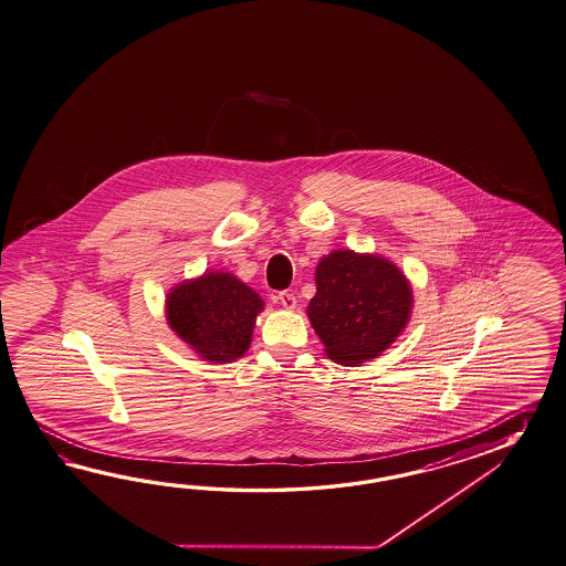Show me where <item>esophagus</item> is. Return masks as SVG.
Segmentation results:
<instances>
[{
    "instance_id": "obj_1",
    "label": "esophagus",
    "mask_w": 566,
    "mask_h": 566,
    "mask_svg": "<svg viewBox=\"0 0 566 566\" xmlns=\"http://www.w3.org/2000/svg\"><path fill=\"white\" fill-rule=\"evenodd\" d=\"M276 302L281 303L285 310H295L297 307V300H295V295L290 293V291H281L276 295Z\"/></svg>"
}]
</instances>
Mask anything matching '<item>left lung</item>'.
Wrapping results in <instances>:
<instances>
[{
	"mask_svg": "<svg viewBox=\"0 0 566 566\" xmlns=\"http://www.w3.org/2000/svg\"><path fill=\"white\" fill-rule=\"evenodd\" d=\"M411 310V283L389 259L346 249L319 259L307 317L334 363L360 367L381 356L408 326Z\"/></svg>",
	"mask_w": 566,
	"mask_h": 566,
	"instance_id": "left-lung-1",
	"label": "left lung"
}]
</instances>
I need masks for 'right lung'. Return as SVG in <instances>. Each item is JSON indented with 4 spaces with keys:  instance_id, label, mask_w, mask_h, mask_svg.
I'll return each instance as SVG.
<instances>
[{
    "instance_id": "right-lung-1",
    "label": "right lung",
    "mask_w": 566,
    "mask_h": 566,
    "mask_svg": "<svg viewBox=\"0 0 566 566\" xmlns=\"http://www.w3.org/2000/svg\"><path fill=\"white\" fill-rule=\"evenodd\" d=\"M264 302L256 291L226 271H206L172 285L165 300L169 328L213 365L247 355Z\"/></svg>"
}]
</instances>
